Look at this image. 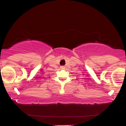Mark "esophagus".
Listing matches in <instances>:
<instances>
[{"instance_id":"34e87169","label":"esophagus","mask_w":126,"mask_h":126,"mask_svg":"<svg viewBox=\"0 0 126 126\" xmlns=\"http://www.w3.org/2000/svg\"><path fill=\"white\" fill-rule=\"evenodd\" d=\"M61 68H62V69H64V68H65V67L64 66H61Z\"/></svg>"}]
</instances>
